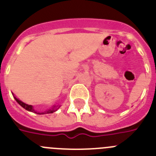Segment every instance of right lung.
<instances>
[{
    "label": "right lung",
    "instance_id": "right-lung-1",
    "mask_svg": "<svg viewBox=\"0 0 156 156\" xmlns=\"http://www.w3.org/2000/svg\"><path fill=\"white\" fill-rule=\"evenodd\" d=\"M14 99H15L16 101H17V103H18L19 104H20V106H22V107L24 108L25 109H27V110H28V111H30V112H35V113H37V114H40V115H41V114L52 113V112H55V111H57V109H58V108H59V107H55V106H54V108H53V109H48V110L45 111V112H36V111H35L34 109H33V106H31V105L26 104V103H23V102H21V101H20V100H19V99H17V98H16V97H14Z\"/></svg>",
    "mask_w": 156,
    "mask_h": 156
}]
</instances>
